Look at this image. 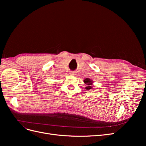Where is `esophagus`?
Returning <instances> with one entry per match:
<instances>
[{
    "mask_svg": "<svg viewBox=\"0 0 146 146\" xmlns=\"http://www.w3.org/2000/svg\"><path fill=\"white\" fill-rule=\"evenodd\" d=\"M70 74L72 75V76H75V75H76V73H75L74 72H70Z\"/></svg>",
    "mask_w": 146,
    "mask_h": 146,
    "instance_id": "esophagus-1",
    "label": "esophagus"
}]
</instances>
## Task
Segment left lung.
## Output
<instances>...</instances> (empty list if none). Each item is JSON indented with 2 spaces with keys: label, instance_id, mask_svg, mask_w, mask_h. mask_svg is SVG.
Listing matches in <instances>:
<instances>
[{
  "label": "left lung",
  "instance_id": "1",
  "mask_svg": "<svg viewBox=\"0 0 146 146\" xmlns=\"http://www.w3.org/2000/svg\"><path fill=\"white\" fill-rule=\"evenodd\" d=\"M83 82L86 84V85H87L86 87L85 88L86 90H90L92 89V83H93V81L91 80V79H90V78H86L83 80Z\"/></svg>",
  "mask_w": 146,
  "mask_h": 146
}]
</instances>
